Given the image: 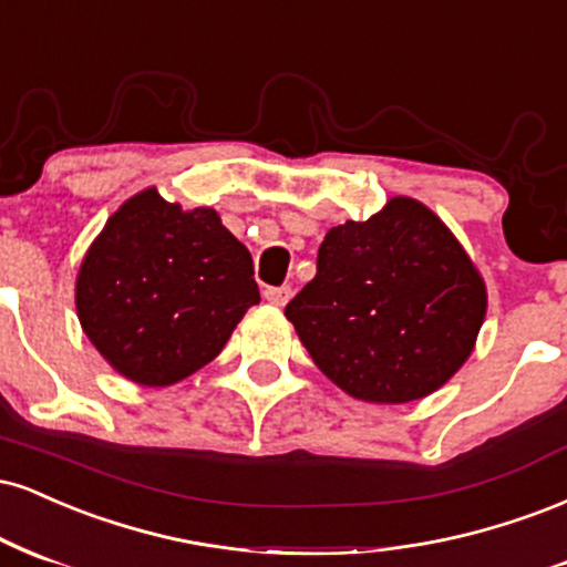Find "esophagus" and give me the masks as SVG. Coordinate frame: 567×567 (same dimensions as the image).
I'll return each mask as SVG.
<instances>
[{
    "label": "esophagus",
    "instance_id": "obj_1",
    "mask_svg": "<svg viewBox=\"0 0 567 567\" xmlns=\"http://www.w3.org/2000/svg\"><path fill=\"white\" fill-rule=\"evenodd\" d=\"M265 299H268L270 305H276V308H284L291 299V286H268V289H265Z\"/></svg>",
    "mask_w": 567,
    "mask_h": 567
}]
</instances>
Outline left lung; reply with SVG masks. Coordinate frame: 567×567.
Segmentation results:
<instances>
[{
  "label": "left lung",
  "instance_id": "left-lung-1",
  "mask_svg": "<svg viewBox=\"0 0 567 567\" xmlns=\"http://www.w3.org/2000/svg\"><path fill=\"white\" fill-rule=\"evenodd\" d=\"M485 286L451 230L414 198L326 233L316 278L286 305L318 369L348 395L409 403L467 361Z\"/></svg>",
  "mask_w": 567,
  "mask_h": 567
}]
</instances>
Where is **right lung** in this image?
Returning a JSON list of instances; mask_svg holds the SVG:
<instances>
[{
	"mask_svg": "<svg viewBox=\"0 0 567 567\" xmlns=\"http://www.w3.org/2000/svg\"><path fill=\"white\" fill-rule=\"evenodd\" d=\"M259 302L249 249L215 209L183 212L156 188L130 198L86 251L76 310L126 379L166 388L225 348Z\"/></svg>",
	"mask_w": 567,
	"mask_h": 567,
	"instance_id": "obj_1",
	"label": "right lung"
}]
</instances>
